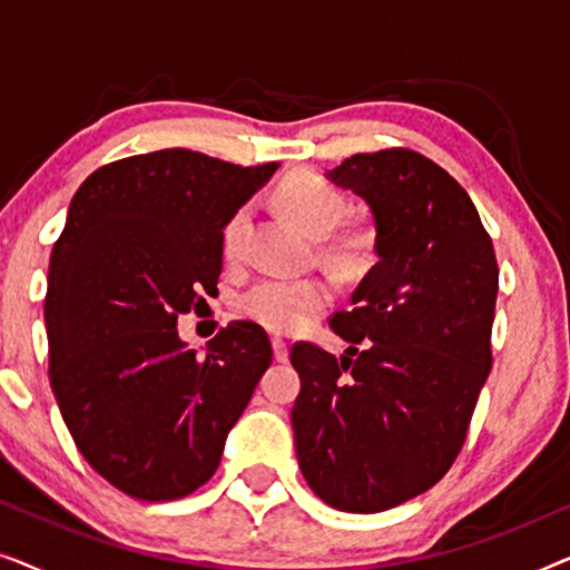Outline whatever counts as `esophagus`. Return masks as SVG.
I'll return each mask as SVG.
<instances>
[{
    "mask_svg": "<svg viewBox=\"0 0 570 570\" xmlns=\"http://www.w3.org/2000/svg\"><path fill=\"white\" fill-rule=\"evenodd\" d=\"M272 350H275V361L277 363H287L291 353H287V342L283 337H272Z\"/></svg>",
    "mask_w": 570,
    "mask_h": 570,
    "instance_id": "esophagus-1",
    "label": "esophagus"
}]
</instances>
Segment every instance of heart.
<instances>
[{
    "label": "heart",
    "instance_id": "heart-1",
    "mask_svg": "<svg viewBox=\"0 0 570 570\" xmlns=\"http://www.w3.org/2000/svg\"><path fill=\"white\" fill-rule=\"evenodd\" d=\"M277 202L285 209V215L293 223H298L311 236L324 238L337 228L345 217L347 199L337 186L324 181L322 176L311 170H295L285 176V181L277 189ZM246 225V209H238L236 215L225 223L223 228V248L233 256L240 246ZM371 248V233L355 230L347 233L337 244V252L347 259H357ZM330 301V285L318 279H264L248 287L238 298V311L248 322L264 326L269 332H295L306 326L318 311Z\"/></svg>",
    "mask_w": 570,
    "mask_h": 570
}]
</instances>
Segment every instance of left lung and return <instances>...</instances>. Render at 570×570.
<instances>
[{"instance_id": "left-lung-1", "label": "left lung", "mask_w": 570, "mask_h": 570, "mask_svg": "<svg viewBox=\"0 0 570 570\" xmlns=\"http://www.w3.org/2000/svg\"><path fill=\"white\" fill-rule=\"evenodd\" d=\"M326 178L371 207L379 262L330 318L353 347L291 350L295 451L324 503L379 513L433 488L464 446L493 365L498 262L470 194L425 155L357 153Z\"/></svg>"}]
</instances>
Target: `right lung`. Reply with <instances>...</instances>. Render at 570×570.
I'll return each mask as SVG.
<instances>
[{
    "mask_svg": "<svg viewBox=\"0 0 570 570\" xmlns=\"http://www.w3.org/2000/svg\"><path fill=\"white\" fill-rule=\"evenodd\" d=\"M277 166L170 147L108 163L72 197L43 303L49 379L80 454L121 493L205 485L269 368L259 324L230 322L197 353L176 318L217 291L225 223Z\"/></svg>",
    "mask_w": 570,
    "mask_h": 570,
    "instance_id": "1",
    "label": "right lung"
}]
</instances>
